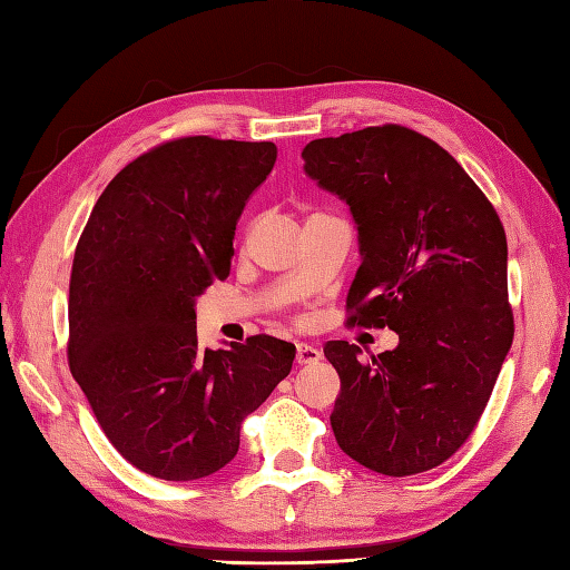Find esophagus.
I'll return each instance as SVG.
<instances>
[{
  "label": "esophagus",
  "instance_id": "1",
  "mask_svg": "<svg viewBox=\"0 0 570 570\" xmlns=\"http://www.w3.org/2000/svg\"><path fill=\"white\" fill-rule=\"evenodd\" d=\"M322 360V351L316 348V345L309 343H297V363L299 365H314Z\"/></svg>",
  "mask_w": 570,
  "mask_h": 570
}]
</instances>
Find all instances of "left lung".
<instances>
[{"label": "left lung", "instance_id": "8db88e82", "mask_svg": "<svg viewBox=\"0 0 570 570\" xmlns=\"http://www.w3.org/2000/svg\"><path fill=\"white\" fill-rule=\"evenodd\" d=\"M302 159L357 225L348 324L399 333L370 360L324 345L341 377L333 435L384 476L440 466L474 433L515 333L501 217L450 151L404 125L312 140Z\"/></svg>", "mask_w": 570, "mask_h": 570}]
</instances>
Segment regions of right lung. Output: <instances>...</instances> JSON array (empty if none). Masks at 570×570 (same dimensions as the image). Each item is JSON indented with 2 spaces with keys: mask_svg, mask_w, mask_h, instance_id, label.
Instances as JSON below:
<instances>
[{
  "mask_svg": "<svg viewBox=\"0 0 570 570\" xmlns=\"http://www.w3.org/2000/svg\"><path fill=\"white\" fill-rule=\"evenodd\" d=\"M273 142L178 137L110 180L69 277V370L125 460L149 476H210L239 430L293 370L295 345L252 336L200 348L196 297L225 281L246 200Z\"/></svg>",
  "mask_w": 570,
  "mask_h": 570,
  "instance_id": "right-lung-1",
  "label": "right lung"
}]
</instances>
